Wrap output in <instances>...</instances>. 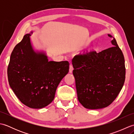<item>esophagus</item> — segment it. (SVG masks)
I'll list each match as a JSON object with an SVG mask.
<instances>
[{"mask_svg": "<svg viewBox=\"0 0 134 134\" xmlns=\"http://www.w3.org/2000/svg\"><path fill=\"white\" fill-rule=\"evenodd\" d=\"M73 67L72 65H70V69H69V72L70 73H72V71H73Z\"/></svg>", "mask_w": 134, "mask_h": 134, "instance_id": "34e87169", "label": "esophagus"}]
</instances>
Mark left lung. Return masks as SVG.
Segmentation results:
<instances>
[{
  "label": "left lung",
  "instance_id": "left-lung-1",
  "mask_svg": "<svg viewBox=\"0 0 134 134\" xmlns=\"http://www.w3.org/2000/svg\"><path fill=\"white\" fill-rule=\"evenodd\" d=\"M113 47L74 58L73 75L79 102L87 109L107 107L120 93L125 81L124 55L116 39L108 34ZM73 65V64H72Z\"/></svg>",
  "mask_w": 134,
  "mask_h": 134
}]
</instances>
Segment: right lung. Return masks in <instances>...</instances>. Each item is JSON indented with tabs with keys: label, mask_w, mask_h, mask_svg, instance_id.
I'll return each mask as SVG.
<instances>
[{
	"label": "right lung",
	"mask_w": 134,
	"mask_h": 134,
	"mask_svg": "<svg viewBox=\"0 0 134 134\" xmlns=\"http://www.w3.org/2000/svg\"><path fill=\"white\" fill-rule=\"evenodd\" d=\"M31 31L14 48L7 69L8 83L22 104L41 109L51 104L62 79L69 71L67 61H49L47 53L36 50Z\"/></svg>",
	"instance_id": "1"
}]
</instances>
